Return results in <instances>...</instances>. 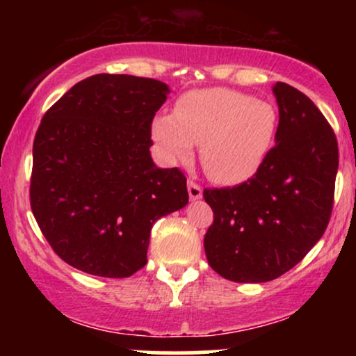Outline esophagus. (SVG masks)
<instances>
[{"mask_svg":"<svg viewBox=\"0 0 356 356\" xmlns=\"http://www.w3.org/2000/svg\"><path fill=\"white\" fill-rule=\"evenodd\" d=\"M187 191H189V197L191 201H199L202 197V187L199 184H195L194 181L187 182Z\"/></svg>","mask_w":356,"mask_h":356,"instance_id":"1","label":"esophagus"}]
</instances>
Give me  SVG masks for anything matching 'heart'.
<instances>
[{
    "label": "heart",
    "instance_id": "1",
    "mask_svg": "<svg viewBox=\"0 0 356 356\" xmlns=\"http://www.w3.org/2000/svg\"><path fill=\"white\" fill-rule=\"evenodd\" d=\"M280 113L271 102L231 88L192 90L174 113L154 120L152 136L170 164L189 161L201 144V162L212 181L239 186L263 169L276 144Z\"/></svg>",
    "mask_w": 356,
    "mask_h": 356
}]
</instances>
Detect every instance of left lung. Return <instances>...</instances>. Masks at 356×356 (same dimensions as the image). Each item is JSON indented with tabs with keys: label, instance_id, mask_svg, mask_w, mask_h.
I'll return each instance as SVG.
<instances>
[{
	"label": "left lung",
	"instance_id": "8db88e82",
	"mask_svg": "<svg viewBox=\"0 0 356 356\" xmlns=\"http://www.w3.org/2000/svg\"><path fill=\"white\" fill-rule=\"evenodd\" d=\"M280 132L248 182L204 189L214 222L204 238L209 266L236 283L276 280L308 254L328 226L338 172L333 129L305 93L277 81Z\"/></svg>",
	"mask_w": 356,
	"mask_h": 356
}]
</instances>
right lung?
Returning <instances> with one entry per match:
<instances>
[{
    "mask_svg": "<svg viewBox=\"0 0 356 356\" xmlns=\"http://www.w3.org/2000/svg\"><path fill=\"white\" fill-rule=\"evenodd\" d=\"M169 93L164 81L100 73L73 85L42 118L31 211L70 266L132 276L147 264L155 220L189 202L186 175L150 157V125Z\"/></svg>",
    "mask_w": 356,
    "mask_h": 356,
    "instance_id": "obj_1",
    "label": "right lung"
}]
</instances>
